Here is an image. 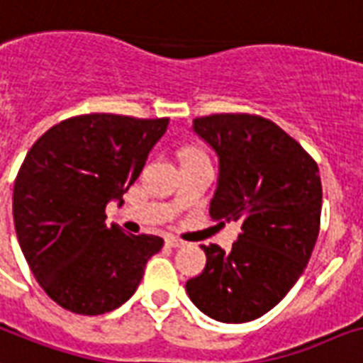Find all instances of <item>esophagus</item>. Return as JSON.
Wrapping results in <instances>:
<instances>
[{
    "label": "esophagus",
    "instance_id": "esophagus-1",
    "mask_svg": "<svg viewBox=\"0 0 363 363\" xmlns=\"http://www.w3.org/2000/svg\"><path fill=\"white\" fill-rule=\"evenodd\" d=\"M167 244L170 246V248H184L185 246L184 240H179V238L176 237H167Z\"/></svg>",
    "mask_w": 363,
    "mask_h": 363
}]
</instances>
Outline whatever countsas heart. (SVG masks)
I'll return each mask as SVG.
<instances>
[{
	"mask_svg": "<svg viewBox=\"0 0 363 363\" xmlns=\"http://www.w3.org/2000/svg\"><path fill=\"white\" fill-rule=\"evenodd\" d=\"M185 157H201V155H199V153H195V151H187V153H185Z\"/></svg>",
	"mask_w": 363,
	"mask_h": 363,
	"instance_id": "b5f03b06",
	"label": "heart"
}]
</instances>
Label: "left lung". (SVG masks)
Instances as JSON below:
<instances>
[{"mask_svg":"<svg viewBox=\"0 0 363 363\" xmlns=\"http://www.w3.org/2000/svg\"><path fill=\"white\" fill-rule=\"evenodd\" d=\"M218 157L212 220L238 223L231 250L201 246L206 267L185 284L201 313L225 324L259 318L305 271L318 238L322 182L316 162L272 121L220 113L193 121Z\"/></svg>","mask_w":363,"mask_h":363,"instance_id":"obj_1","label":"left lung"}]
</instances>
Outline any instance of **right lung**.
Wrapping results in <instances>:
<instances>
[{
	"label": "right lung",
	"instance_id": "obj_1",
	"mask_svg": "<svg viewBox=\"0 0 363 363\" xmlns=\"http://www.w3.org/2000/svg\"><path fill=\"white\" fill-rule=\"evenodd\" d=\"M170 119L91 113L45 132L28 151L13 189L18 244L45 294L75 314L96 316L134 296L153 235L108 227L106 206L142 172Z\"/></svg>",
	"mask_w": 363,
	"mask_h": 363
}]
</instances>
